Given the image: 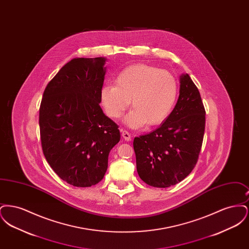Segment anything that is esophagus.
<instances>
[{
  "instance_id": "1",
  "label": "esophagus",
  "mask_w": 249,
  "mask_h": 249,
  "mask_svg": "<svg viewBox=\"0 0 249 249\" xmlns=\"http://www.w3.org/2000/svg\"><path fill=\"white\" fill-rule=\"evenodd\" d=\"M122 137L124 138V140L125 141H130V134L129 133V131H127V130H122Z\"/></svg>"
}]
</instances>
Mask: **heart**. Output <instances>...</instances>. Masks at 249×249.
<instances>
[{"label":"heart","mask_w":249,"mask_h":249,"mask_svg":"<svg viewBox=\"0 0 249 249\" xmlns=\"http://www.w3.org/2000/svg\"><path fill=\"white\" fill-rule=\"evenodd\" d=\"M178 81L169 71L147 64L130 65L120 71L116 86L101 89V103L107 116L119 119L130 107L125 122L130 128L153 127L164 122L176 105Z\"/></svg>","instance_id":"heart-1"}]
</instances>
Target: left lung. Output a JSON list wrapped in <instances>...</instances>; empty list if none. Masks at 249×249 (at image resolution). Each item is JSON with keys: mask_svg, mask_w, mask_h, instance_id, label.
<instances>
[{"mask_svg": "<svg viewBox=\"0 0 249 249\" xmlns=\"http://www.w3.org/2000/svg\"><path fill=\"white\" fill-rule=\"evenodd\" d=\"M205 129V109L188 73L180 76L178 103L156 130L135 137L137 173L155 188H168L187 178L198 161Z\"/></svg>", "mask_w": 249, "mask_h": 249, "instance_id": "obj_1", "label": "left lung"}]
</instances>
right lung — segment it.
Listing matches in <instances>:
<instances>
[{
    "mask_svg": "<svg viewBox=\"0 0 249 249\" xmlns=\"http://www.w3.org/2000/svg\"><path fill=\"white\" fill-rule=\"evenodd\" d=\"M106 62L103 57L71 59L49 81L39 110L48 164L78 188L104 178L109 152L120 140L119 126L100 107Z\"/></svg>",
    "mask_w": 249,
    "mask_h": 249,
    "instance_id": "add662e5",
    "label": "right lung"
}]
</instances>
